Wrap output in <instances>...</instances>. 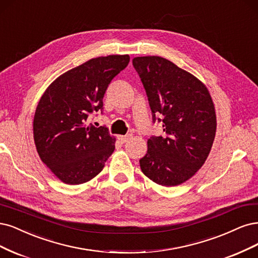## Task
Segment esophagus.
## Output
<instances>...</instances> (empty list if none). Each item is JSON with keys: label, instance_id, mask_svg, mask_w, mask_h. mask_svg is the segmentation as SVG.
I'll use <instances>...</instances> for the list:
<instances>
[{"label": "esophagus", "instance_id": "obj_1", "mask_svg": "<svg viewBox=\"0 0 258 258\" xmlns=\"http://www.w3.org/2000/svg\"><path fill=\"white\" fill-rule=\"evenodd\" d=\"M132 137H133L132 134H127V135H124V136H121V135H120V136L118 137V139L120 140L121 144H125L126 141H128L130 139H132Z\"/></svg>", "mask_w": 258, "mask_h": 258}]
</instances>
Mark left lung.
Instances as JSON below:
<instances>
[{
    "label": "left lung",
    "mask_w": 258,
    "mask_h": 258,
    "mask_svg": "<svg viewBox=\"0 0 258 258\" xmlns=\"http://www.w3.org/2000/svg\"><path fill=\"white\" fill-rule=\"evenodd\" d=\"M133 65L146 89L153 122L162 114L165 132L148 139L140 168L157 184L179 185L194 176L211 151L217 115L209 90L162 56H137Z\"/></svg>",
    "instance_id": "1"
}]
</instances>
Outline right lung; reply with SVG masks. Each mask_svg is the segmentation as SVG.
I'll return each mask as SVG.
<instances>
[{
	"label": "right lung",
	"instance_id": "right-lung-1",
	"mask_svg": "<svg viewBox=\"0 0 258 258\" xmlns=\"http://www.w3.org/2000/svg\"><path fill=\"white\" fill-rule=\"evenodd\" d=\"M128 54L91 59L62 74L41 95L33 120L37 153L66 184L86 183L101 172L115 138L105 126L88 124L103 109V97L113 77L126 68Z\"/></svg>",
	"mask_w": 258,
	"mask_h": 258
}]
</instances>
